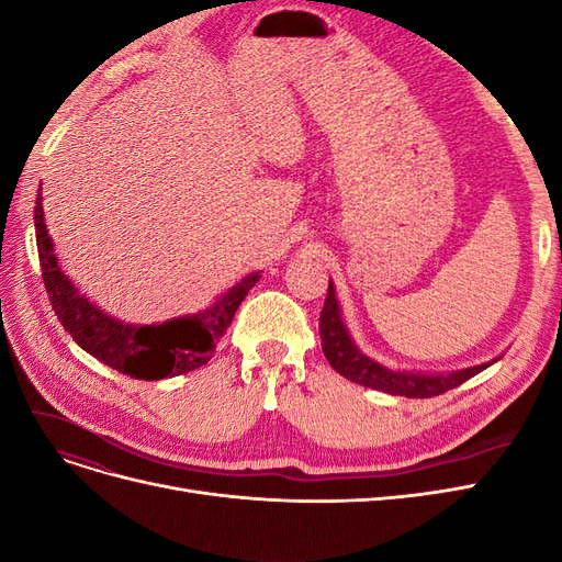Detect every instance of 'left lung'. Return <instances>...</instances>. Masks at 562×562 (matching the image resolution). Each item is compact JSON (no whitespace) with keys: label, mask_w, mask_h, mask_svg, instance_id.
Returning a JSON list of instances; mask_svg holds the SVG:
<instances>
[{"label":"left lung","mask_w":562,"mask_h":562,"mask_svg":"<svg viewBox=\"0 0 562 562\" xmlns=\"http://www.w3.org/2000/svg\"><path fill=\"white\" fill-rule=\"evenodd\" d=\"M318 333H321L323 353H326L328 363L339 372V375L356 384H363L368 389L384 391V394H391V396L431 398L438 394H446V391L471 380L473 375H479L481 370L490 368L492 363H497L495 359V361L471 366L464 370L413 372V370H391L378 361H372L370 356H366L359 347H356L345 326L342 310H339L333 281L328 283V295L321 312Z\"/></svg>","instance_id":"1"}]
</instances>
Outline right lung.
I'll use <instances>...</instances> for the list:
<instances>
[{"instance_id":"add662e5","label":"right lung","mask_w":562,"mask_h":562,"mask_svg":"<svg viewBox=\"0 0 562 562\" xmlns=\"http://www.w3.org/2000/svg\"><path fill=\"white\" fill-rule=\"evenodd\" d=\"M35 232L42 279L63 328L93 359L135 380L155 382L206 366L220 337L232 326L239 304L250 288L260 281V271H252L239 283H234L225 295H220L209 310L192 316L151 323V326H135V323H124L98 310L67 279L58 265L54 241H50L44 223L42 187L35 206Z\"/></svg>"}]
</instances>
